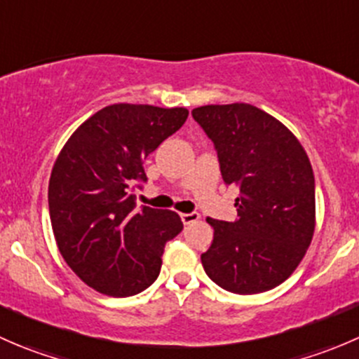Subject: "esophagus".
I'll list each match as a JSON object with an SVG mask.
<instances>
[{
    "label": "esophagus",
    "instance_id": "1",
    "mask_svg": "<svg viewBox=\"0 0 359 359\" xmlns=\"http://www.w3.org/2000/svg\"><path fill=\"white\" fill-rule=\"evenodd\" d=\"M180 219H182V222L186 224H194L200 220V213L198 212H191V213H180Z\"/></svg>",
    "mask_w": 359,
    "mask_h": 359
}]
</instances>
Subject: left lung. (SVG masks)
<instances>
[{
    "instance_id": "8db88e82",
    "label": "left lung",
    "mask_w": 359,
    "mask_h": 359,
    "mask_svg": "<svg viewBox=\"0 0 359 359\" xmlns=\"http://www.w3.org/2000/svg\"><path fill=\"white\" fill-rule=\"evenodd\" d=\"M215 146L220 173L240 191L234 222L206 219L213 241L201 264L220 288L240 295L283 283L306 255L316 224L314 173L290 130L250 104L193 109Z\"/></svg>"
}]
</instances>
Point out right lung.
I'll return each mask as SVG.
<instances>
[{"label": "right lung", "instance_id": "add662e5", "mask_svg": "<svg viewBox=\"0 0 359 359\" xmlns=\"http://www.w3.org/2000/svg\"><path fill=\"white\" fill-rule=\"evenodd\" d=\"M186 107L112 104L90 116L60 151L48 184L57 247L93 290L130 297L154 283L166 241L182 231L172 210H137L144 159L186 123Z\"/></svg>", "mask_w": 359, "mask_h": 359}]
</instances>
